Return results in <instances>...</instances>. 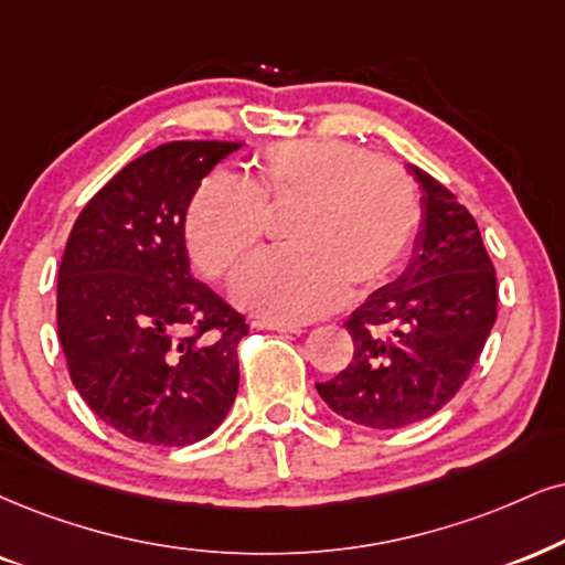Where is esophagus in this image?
Instances as JSON below:
<instances>
[{
    "label": "esophagus",
    "instance_id": "esophagus-1",
    "mask_svg": "<svg viewBox=\"0 0 565 565\" xmlns=\"http://www.w3.org/2000/svg\"><path fill=\"white\" fill-rule=\"evenodd\" d=\"M254 327H259V330H277V332H303L301 324H294V322H280V319H256Z\"/></svg>",
    "mask_w": 565,
    "mask_h": 565
}]
</instances>
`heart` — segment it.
I'll use <instances>...</instances> for the list:
<instances>
[{
    "label": "heart",
    "mask_w": 565,
    "mask_h": 565,
    "mask_svg": "<svg viewBox=\"0 0 565 565\" xmlns=\"http://www.w3.org/2000/svg\"><path fill=\"white\" fill-rule=\"evenodd\" d=\"M301 204L294 248L254 259L233 294L256 315L298 322L338 309L348 288H374L398 269L422 220L419 191L398 164L340 138L277 141L250 178L209 175L188 212V246L201 271L225 277L262 248L269 209Z\"/></svg>",
    "instance_id": "obj_1"
}]
</instances>
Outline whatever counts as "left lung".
<instances>
[{"label":"left lung","mask_w":565,"mask_h":565,"mask_svg":"<svg viewBox=\"0 0 565 565\" xmlns=\"http://www.w3.org/2000/svg\"><path fill=\"white\" fill-rule=\"evenodd\" d=\"M408 172L424 191L408 267L345 322L351 364L317 382L335 414L372 429L437 414L469 377L498 317L495 267L475 217L419 167Z\"/></svg>","instance_id":"8db88e82"}]
</instances>
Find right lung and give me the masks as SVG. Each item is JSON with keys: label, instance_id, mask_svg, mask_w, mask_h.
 I'll list each match as a JSON object with an SVG mask.
<instances>
[{"label": "right lung", "instance_id": "add662e5", "mask_svg": "<svg viewBox=\"0 0 565 565\" xmlns=\"http://www.w3.org/2000/svg\"><path fill=\"white\" fill-rule=\"evenodd\" d=\"M243 143L170 141L125 164L75 220L57 280L70 380L104 424L146 445H191L238 393L243 315L193 280L185 212Z\"/></svg>", "mask_w": 565, "mask_h": 565}]
</instances>
